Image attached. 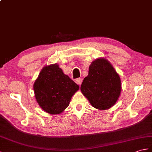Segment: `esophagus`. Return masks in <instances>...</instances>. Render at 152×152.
<instances>
[{"label":"esophagus","instance_id":"34e87169","mask_svg":"<svg viewBox=\"0 0 152 152\" xmlns=\"http://www.w3.org/2000/svg\"><path fill=\"white\" fill-rule=\"evenodd\" d=\"M82 78H77L76 80V83L79 85V86H80L81 84H82Z\"/></svg>","mask_w":152,"mask_h":152}]
</instances>
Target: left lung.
<instances>
[{
  "label": "left lung",
  "instance_id": "left-lung-1",
  "mask_svg": "<svg viewBox=\"0 0 152 152\" xmlns=\"http://www.w3.org/2000/svg\"><path fill=\"white\" fill-rule=\"evenodd\" d=\"M80 89L94 108L105 110L118 100L121 93V81L107 59L98 58L91 63L89 74Z\"/></svg>",
  "mask_w": 152,
  "mask_h": 152
}]
</instances>
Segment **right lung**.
<instances>
[{"instance_id": "obj_1", "label": "right lung", "mask_w": 152, "mask_h": 152, "mask_svg": "<svg viewBox=\"0 0 152 152\" xmlns=\"http://www.w3.org/2000/svg\"><path fill=\"white\" fill-rule=\"evenodd\" d=\"M79 88L78 85L63 72L57 63L44 66L34 84L38 104L51 115L64 111Z\"/></svg>"}]
</instances>
